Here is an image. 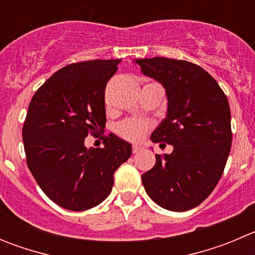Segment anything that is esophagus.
<instances>
[{
	"instance_id": "esophagus-1",
	"label": "esophagus",
	"mask_w": 255,
	"mask_h": 255,
	"mask_svg": "<svg viewBox=\"0 0 255 255\" xmlns=\"http://www.w3.org/2000/svg\"><path fill=\"white\" fill-rule=\"evenodd\" d=\"M141 149H143V147H140V145H136V144H135V145H132V153H138V152H140Z\"/></svg>"
}]
</instances>
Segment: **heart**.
Masks as SVG:
<instances>
[{"mask_svg": "<svg viewBox=\"0 0 255 255\" xmlns=\"http://www.w3.org/2000/svg\"><path fill=\"white\" fill-rule=\"evenodd\" d=\"M148 125L144 121L136 120V119H129L125 120L117 126V132L123 136L131 141L140 140L147 131Z\"/></svg>", "mask_w": 255, "mask_h": 255, "instance_id": "obj_1", "label": "heart"}]
</instances>
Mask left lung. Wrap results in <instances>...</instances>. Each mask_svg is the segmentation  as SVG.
Listing matches in <instances>:
<instances>
[{
	"label": "left lung",
	"instance_id": "8db88e82",
	"mask_svg": "<svg viewBox=\"0 0 255 255\" xmlns=\"http://www.w3.org/2000/svg\"><path fill=\"white\" fill-rule=\"evenodd\" d=\"M134 64L161 83L167 97L166 117L150 140L173 147L170 154H155L141 182L159 207L189 211L213 191L226 166L233 141L229 101L206 70L188 61L154 57Z\"/></svg>",
	"mask_w": 255,
	"mask_h": 255
}]
</instances>
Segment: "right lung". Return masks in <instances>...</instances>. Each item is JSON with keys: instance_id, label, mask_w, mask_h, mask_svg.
Here are the masks:
<instances>
[{"instance_id": "add662e5", "label": "right lung", "mask_w": 255, "mask_h": 255, "mask_svg": "<svg viewBox=\"0 0 255 255\" xmlns=\"http://www.w3.org/2000/svg\"><path fill=\"white\" fill-rule=\"evenodd\" d=\"M121 60L71 64L35 92L22 126L26 163L44 194L69 211L102 203L115 171L131 155V144L115 134L103 148H87L88 134L106 125L105 91Z\"/></svg>"}]
</instances>
